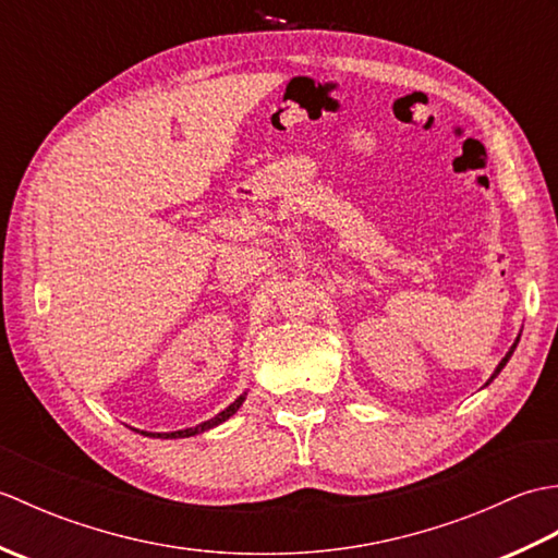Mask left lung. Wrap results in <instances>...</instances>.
<instances>
[{
	"instance_id": "1",
	"label": "left lung",
	"mask_w": 558,
	"mask_h": 558,
	"mask_svg": "<svg viewBox=\"0 0 558 558\" xmlns=\"http://www.w3.org/2000/svg\"><path fill=\"white\" fill-rule=\"evenodd\" d=\"M515 345H518V340H515V342H513V348H511V350H508V352H506V357H504V360H501V364H499V366H496V372H494V374H492V378H489V381H494V378H496V376H499V372H501V369H504V366H506V362H508V360H511V354H513V350H515ZM489 381H487V384H489Z\"/></svg>"
}]
</instances>
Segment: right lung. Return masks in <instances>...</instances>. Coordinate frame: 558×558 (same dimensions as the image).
<instances>
[{
    "instance_id": "obj_1",
    "label": "right lung",
    "mask_w": 558,
    "mask_h": 558,
    "mask_svg": "<svg viewBox=\"0 0 558 558\" xmlns=\"http://www.w3.org/2000/svg\"><path fill=\"white\" fill-rule=\"evenodd\" d=\"M244 398H246V393L244 396H240L236 398L230 408H225L222 412H218L216 417L213 420H208V422H204V424H198V426H192V429H182V432H170V434H158V436H165V438H184V436H194V434H201V432H206V429H213V426H218L220 422H225V420H230L232 414L240 410V405L244 402ZM150 436V434H148Z\"/></svg>"
}]
</instances>
